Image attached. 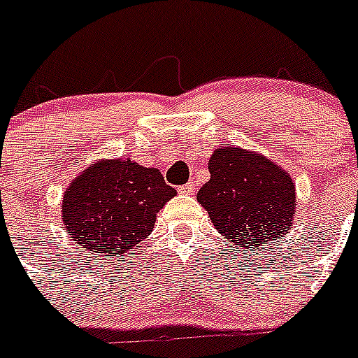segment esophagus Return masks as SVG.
Listing matches in <instances>:
<instances>
[{"mask_svg":"<svg viewBox=\"0 0 358 358\" xmlns=\"http://www.w3.org/2000/svg\"><path fill=\"white\" fill-rule=\"evenodd\" d=\"M178 192H180V194H183V196L194 194V182H189V183H185V185H182L178 189Z\"/></svg>","mask_w":358,"mask_h":358,"instance_id":"obj_1","label":"esophagus"}]
</instances>
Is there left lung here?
<instances>
[{
    "label": "left lung",
    "instance_id": "8db88e82",
    "mask_svg": "<svg viewBox=\"0 0 358 358\" xmlns=\"http://www.w3.org/2000/svg\"><path fill=\"white\" fill-rule=\"evenodd\" d=\"M208 169L198 201L226 240L249 249L275 243L292 229L295 183L279 164L231 145L213 150Z\"/></svg>",
    "mask_w": 358,
    "mask_h": 358
}]
</instances>
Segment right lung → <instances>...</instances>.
<instances>
[{
	"label": "right lung",
	"mask_w": 358,
	"mask_h": 358,
	"mask_svg": "<svg viewBox=\"0 0 358 358\" xmlns=\"http://www.w3.org/2000/svg\"><path fill=\"white\" fill-rule=\"evenodd\" d=\"M175 196L157 168L129 157L100 159L65 189L63 224L66 235L92 255L123 258L152 233L159 210Z\"/></svg>",
	"instance_id": "add662e5"
}]
</instances>
